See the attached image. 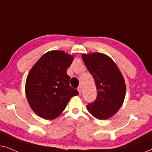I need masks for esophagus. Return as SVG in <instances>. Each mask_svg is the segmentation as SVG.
Wrapping results in <instances>:
<instances>
[{
    "label": "esophagus",
    "mask_w": 152,
    "mask_h": 152,
    "mask_svg": "<svg viewBox=\"0 0 152 152\" xmlns=\"http://www.w3.org/2000/svg\"><path fill=\"white\" fill-rule=\"evenodd\" d=\"M77 90L79 91V93H80V95H81V93H82V87L81 86H79Z\"/></svg>",
    "instance_id": "esophagus-1"
}]
</instances>
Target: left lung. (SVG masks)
<instances>
[{
	"mask_svg": "<svg viewBox=\"0 0 152 152\" xmlns=\"http://www.w3.org/2000/svg\"><path fill=\"white\" fill-rule=\"evenodd\" d=\"M82 58L94 78L97 91L96 99L87 105V110L97 119L110 118L124 102L126 84L123 76L115 62L104 54H82Z\"/></svg>",
	"mask_w": 152,
	"mask_h": 152,
	"instance_id": "8db88e82",
	"label": "left lung"
}]
</instances>
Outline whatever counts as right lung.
Wrapping results in <instances>:
<instances>
[{
	"mask_svg": "<svg viewBox=\"0 0 152 152\" xmlns=\"http://www.w3.org/2000/svg\"><path fill=\"white\" fill-rule=\"evenodd\" d=\"M73 59L64 51H49L31 68L26 79V95L31 109L39 117L55 119L70 98L79 94L70 86L67 75Z\"/></svg>",
	"mask_w": 152,
	"mask_h": 152,
	"instance_id": "right-lung-1",
	"label": "right lung"
}]
</instances>
